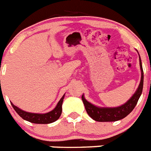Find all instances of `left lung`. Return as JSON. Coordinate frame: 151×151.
<instances>
[{"mask_svg": "<svg viewBox=\"0 0 151 151\" xmlns=\"http://www.w3.org/2000/svg\"><path fill=\"white\" fill-rule=\"evenodd\" d=\"M140 60V67L141 70V79L140 84L138 86L136 92L132 97L127 101L124 104L116 107H99L92 104L84 98V96L82 95V101L85 107L87 114L91 118L99 122H110V121H116L124 118L125 116L130 114L134 110L135 106L137 104V101L142 93L143 86H144V71H143L141 60Z\"/></svg>", "mask_w": 151, "mask_h": 151, "instance_id": "obj_1", "label": "left lung"}]
</instances>
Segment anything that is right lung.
<instances>
[{
    "label": "right lung",
    "instance_id": "add662e5",
    "mask_svg": "<svg viewBox=\"0 0 151 151\" xmlns=\"http://www.w3.org/2000/svg\"><path fill=\"white\" fill-rule=\"evenodd\" d=\"M64 95L61 97V99L59 101L57 106L54 110H52L50 112L46 113V114H35V113L26 112L24 111H22L21 109L18 108L17 106L14 105L11 103V105L14 111L18 114V115L21 117H22L24 120L27 121L30 123L34 124H50L54 121H56L62 113V104L64 101Z\"/></svg>",
    "mask_w": 151,
    "mask_h": 151
}]
</instances>
